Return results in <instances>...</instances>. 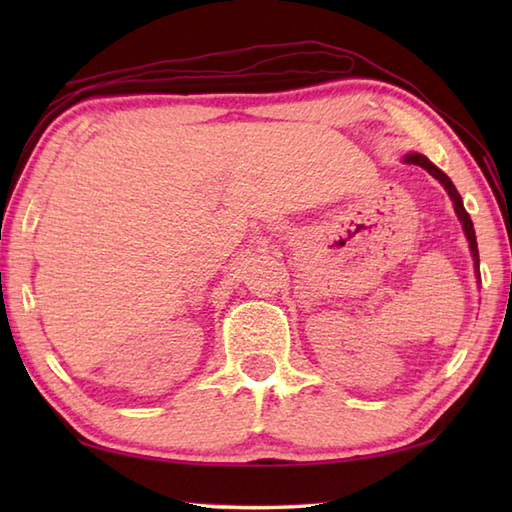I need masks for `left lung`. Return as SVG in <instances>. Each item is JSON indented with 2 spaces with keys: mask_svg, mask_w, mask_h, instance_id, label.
<instances>
[{
  "mask_svg": "<svg viewBox=\"0 0 512 512\" xmlns=\"http://www.w3.org/2000/svg\"><path fill=\"white\" fill-rule=\"evenodd\" d=\"M402 162H407V165H420L422 169H427V171L431 173V176L442 184L444 191L449 193V198H451V202H453V209H455V215H458V220L462 222V231H464V235H466V242H469L471 257H473V266H475V277H477V284H480V253H477L475 228H473L471 215L466 213V209H464V202H462V198H460L458 189H455V184L451 182V178L447 176V173H444L442 169H438L436 165H433V162H431L427 156L416 154V151H409V154L402 156Z\"/></svg>",
  "mask_w": 512,
  "mask_h": 512,
  "instance_id": "left-lung-1",
  "label": "left lung"
}]
</instances>
